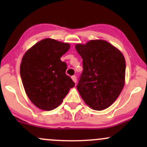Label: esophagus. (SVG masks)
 <instances>
[{"label": "esophagus", "mask_w": 147, "mask_h": 147, "mask_svg": "<svg viewBox=\"0 0 147 147\" xmlns=\"http://www.w3.org/2000/svg\"><path fill=\"white\" fill-rule=\"evenodd\" d=\"M72 80H73V82L75 83L77 82V78H76V76H75V75L72 76Z\"/></svg>", "instance_id": "34e87169"}]
</instances>
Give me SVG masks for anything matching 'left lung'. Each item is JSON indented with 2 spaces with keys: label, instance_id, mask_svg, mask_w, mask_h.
I'll use <instances>...</instances> for the list:
<instances>
[{
  "label": "left lung",
  "instance_id": "obj_1",
  "mask_svg": "<svg viewBox=\"0 0 147 147\" xmlns=\"http://www.w3.org/2000/svg\"><path fill=\"white\" fill-rule=\"evenodd\" d=\"M83 71L77 89L92 109H107L117 99L125 83L126 63L119 50L103 40L77 44Z\"/></svg>",
  "mask_w": 147,
  "mask_h": 147
}]
</instances>
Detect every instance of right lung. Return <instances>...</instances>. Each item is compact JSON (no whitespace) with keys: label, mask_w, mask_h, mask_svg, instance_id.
Segmentation results:
<instances>
[{"label":"right lung","mask_w":147,"mask_h":147,"mask_svg":"<svg viewBox=\"0 0 147 147\" xmlns=\"http://www.w3.org/2000/svg\"><path fill=\"white\" fill-rule=\"evenodd\" d=\"M70 45L45 38L26 52L20 72L26 94L39 109L50 111L63 102L75 82L65 73L67 65L60 57Z\"/></svg>","instance_id":"right-lung-1"}]
</instances>
